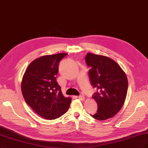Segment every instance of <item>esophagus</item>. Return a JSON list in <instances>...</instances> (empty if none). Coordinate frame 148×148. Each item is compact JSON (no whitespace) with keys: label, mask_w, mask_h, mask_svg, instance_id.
I'll return each instance as SVG.
<instances>
[{"label":"esophagus","mask_w":148,"mask_h":148,"mask_svg":"<svg viewBox=\"0 0 148 148\" xmlns=\"http://www.w3.org/2000/svg\"><path fill=\"white\" fill-rule=\"evenodd\" d=\"M78 98H79V99H80V101H84L85 99V97L84 96H79L78 97Z\"/></svg>","instance_id":"obj_1"}]
</instances>
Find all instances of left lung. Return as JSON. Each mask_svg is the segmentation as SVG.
Wrapping results in <instances>:
<instances>
[{
  "instance_id": "8db88e82",
  "label": "left lung",
  "mask_w": 148,
  "mask_h": 148,
  "mask_svg": "<svg viewBox=\"0 0 148 148\" xmlns=\"http://www.w3.org/2000/svg\"><path fill=\"white\" fill-rule=\"evenodd\" d=\"M85 61L91 68V84L98 90L92 96L97 104V113L90 115L100 121L111 118L124 103L128 88L127 76L119 65L108 57L87 53Z\"/></svg>"
}]
</instances>
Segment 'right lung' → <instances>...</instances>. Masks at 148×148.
Returning <instances> with one entry per match:
<instances>
[{
    "label": "right lung",
    "mask_w": 148,
    "mask_h": 148,
    "mask_svg": "<svg viewBox=\"0 0 148 148\" xmlns=\"http://www.w3.org/2000/svg\"><path fill=\"white\" fill-rule=\"evenodd\" d=\"M67 53L47 55L34 60L27 67L21 83L24 100L36 113L55 119L68 111L71 97H64L56 80L58 64Z\"/></svg>",
    "instance_id": "right-lung-1"
}]
</instances>
